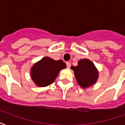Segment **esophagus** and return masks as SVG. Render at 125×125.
Listing matches in <instances>:
<instances>
[{
    "mask_svg": "<svg viewBox=\"0 0 125 125\" xmlns=\"http://www.w3.org/2000/svg\"><path fill=\"white\" fill-rule=\"evenodd\" d=\"M66 65H67V67H68V68H69V67H71V63L69 62H66Z\"/></svg>",
    "mask_w": 125,
    "mask_h": 125,
    "instance_id": "esophagus-1",
    "label": "esophagus"
}]
</instances>
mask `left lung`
<instances>
[{
  "label": "left lung",
  "instance_id": "1",
  "mask_svg": "<svg viewBox=\"0 0 125 125\" xmlns=\"http://www.w3.org/2000/svg\"><path fill=\"white\" fill-rule=\"evenodd\" d=\"M71 68L74 71L76 81L82 88L93 85L99 77V73L95 65L88 59L80 60L77 66H72Z\"/></svg>",
  "mask_w": 125,
  "mask_h": 125
}]
</instances>
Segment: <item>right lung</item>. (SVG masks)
Wrapping results in <instances>:
<instances>
[{
	"label": "right lung",
	"mask_w": 125,
	"mask_h": 125,
	"mask_svg": "<svg viewBox=\"0 0 125 125\" xmlns=\"http://www.w3.org/2000/svg\"><path fill=\"white\" fill-rule=\"evenodd\" d=\"M66 68L62 60H54L49 57H44L33 65L30 76L39 87H46L54 82L60 70Z\"/></svg>",
	"instance_id": "obj_1"
}]
</instances>
